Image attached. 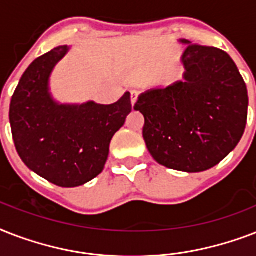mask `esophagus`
<instances>
[{
    "mask_svg": "<svg viewBox=\"0 0 256 256\" xmlns=\"http://www.w3.org/2000/svg\"><path fill=\"white\" fill-rule=\"evenodd\" d=\"M138 96H140V94H138L136 92H132V94H130V96H132V106H134V104H136V100H138Z\"/></svg>",
    "mask_w": 256,
    "mask_h": 256,
    "instance_id": "esophagus-1",
    "label": "esophagus"
}]
</instances>
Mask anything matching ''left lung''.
<instances>
[{"instance_id": "8db88e82", "label": "left lung", "mask_w": 256, "mask_h": 256, "mask_svg": "<svg viewBox=\"0 0 256 256\" xmlns=\"http://www.w3.org/2000/svg\"><path fill=\"white\" fill-rule=\"evenodd\" d=\"M182 57L184 82L142 94L144 140L152 158L168 168L199 172L218 164L242 138L248 94L226 52L191 45Z\"/></svg>"}]
</instances>
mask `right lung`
I'll use <instances>...</instances> for the list:
<instances>
[{
	"mask_svg": "<svg viewBox=\"0 0 256 256\" xmlns=\"http://www.w3.org/2000/svg\"><path fill=\"white\" fill-rule=\"evenodd\" d=\"M68 50L58 46L32 62L12 96L9 120L18 156L30 170L57 186L77 187L102 172L132 100L128 92L112 104H56L48 81Z\"/></svg>",
	"mask_w": 256,
	"mask_h": 256,
	"instance_id": "add662e5",
	"label": "right lung"
}]
</instances>
